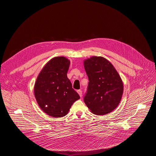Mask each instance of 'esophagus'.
Here are the masks:
<instances>
[{
	"instance_id": "1",
	"label": "esophagus",
	"mask_w": 156,
	"mask_h": 156,
	"mask_svg": "<svg viewBox=\"0 0 156 156\" xmlns=\"http://www.w3.org/2000/svg\"><path fill=\"white\" fill-rule=\"evenodd\" d=\"M77 93H78V94L80 95V97L82 96V91H81V90H78V91H77Z\"/></svg>"
}]
</instances>
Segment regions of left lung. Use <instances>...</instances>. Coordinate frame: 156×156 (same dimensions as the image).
Masks as SVG:
<instances>
[{
  "instance_id": "obj_1",
  "label": "left lung",
  "mask_w": 156,
  "mask_h": 156,
  "mask_svg": "<svg viewBox=\"0 0 156 156\" xmlns=\"http://www.w3.org/2000/svg\"><path fill=\"white\" fill-rule=\"evenodd\" d=\"M89 79L84 101L91 112L105 115L119 105L123 91L122 80L108 60L93 56L84 61Z\"/></svg>"
}]
</instances>
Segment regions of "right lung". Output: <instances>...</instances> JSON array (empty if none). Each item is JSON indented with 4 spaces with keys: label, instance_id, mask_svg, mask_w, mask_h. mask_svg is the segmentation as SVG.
Listing matches in <instances>:
<instances>
[{
    "label": "right lung",
    "instance_id": "add662e5",
    "mask_svg": "<svg viewBox=\"0 0 156 156\" xmlns=\"http://www.w3.org/2000/svg\"><path fill=\"white\" fill-rule=\"evenodd\" d=\"M70 63L64 57H54L44 66L36 79L34 87L36 101L51 117L66 115L72 104L80 98L66 75Z\"/></svg>",
    "mask_w": 156,
    "mask_h": 156
}]
</instances>
